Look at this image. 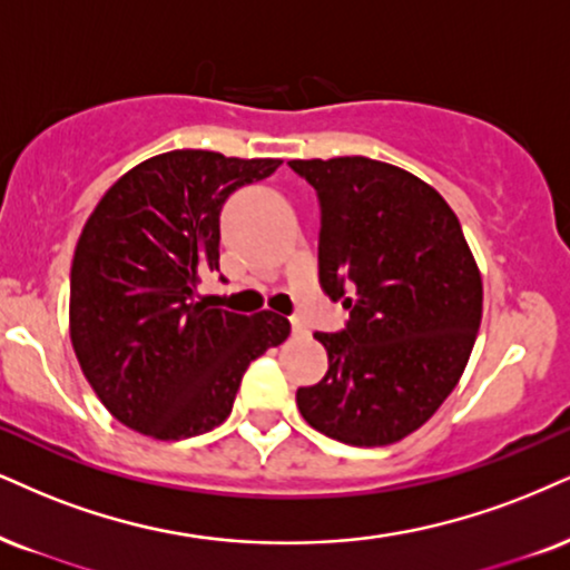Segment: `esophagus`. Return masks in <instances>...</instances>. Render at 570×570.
<instances>
[{
    "mask_svg": "<svg viewBox=\"0 0 570 570\" xmlns=\"http://www.w3.org/2000/svg\"><path fill=\"white\" fill-rule=\"evenodd\" d=\"M291 327H293V335H296V338H306V335H308L304 320L293 317V320H291Z\"/></svg>",
    "mask_w": 570,
    "mask_h": 570,
    "instance_id": "esophagus-1",
    "label": "esophagus"
}]
</instances>
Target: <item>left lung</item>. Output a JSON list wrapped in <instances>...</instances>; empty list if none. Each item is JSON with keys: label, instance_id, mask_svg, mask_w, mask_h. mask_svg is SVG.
<instances>
[{"label": "left lung", "instance_id": "left-lung-1", "mask_svg": "<svg viewBox=\"0 0 570 570\" xmlns=\"http://www.w3.org/2000/svg\"><path fill=\"white\" fill-rule=\"evenodd\" d=\"M322 206L320 285L348 308L304 420L351 446L396 444L460 383L479 335L483 283L460 219L404 168L364 156L291 160Z\"/></svg>", "mask_w": 570, "mask_h": 570}]
</instances>
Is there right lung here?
<instances>
[{
	"mask_svg": "<svg viewBox=\"0 0 570 570\" xmlns=\"http://www.w3.org/2000/svg\"><path fill=\"white\" fill-rule=\"evenodd\" d=\"M283 160L171 150L124 174L83 224L70 266V343L118 423L158 441L214 431L243 372L291 335L274 312L208 308L203 272L219 269V210Z\"/></svg>",
	"mask_w": 570,
	"mask_h": 570,
	"instance_id": "right-lung-1",
	"label": "right lung"
}]
</instances>
